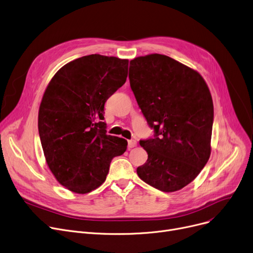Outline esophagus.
<instances>
[{
    "mask_svg": "<svg viewBox=\"0 0 253 253\" xmlns=\"http://www.w3.org/2000/svg\"><path fill=\"white\" fill-rule=\"evenodd\" d=\"M127 145H128V148H133L137 146V141L136 140H128L127 141Z\"/></svg>",
    "mask_w": 253,
    "mask_h": 253,
    "instance_id": "34e87169",
    "label": "esophagus"
}]
</instances>
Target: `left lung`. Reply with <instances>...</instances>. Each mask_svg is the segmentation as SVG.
Here are the masks:
<instances>
[{
	"label": "left lung",
	"mask_w": 253,
	"mask_h": 253,
	"mask_svg": "<svg viewBox=\"0 0 253 253\" xmlns=\"http://www.w3.org/2000/svg\"><path fill=\"white\" fill-rule=\"evenodd\" d=\"M129 84L154 137L141 140L147 151L140 179L162 192L190 184L211 156L213 103L200 74L174 59L150 54L129 62Z\"/></svg>",
	"instance_id": "obj_1"
}]
</instances>
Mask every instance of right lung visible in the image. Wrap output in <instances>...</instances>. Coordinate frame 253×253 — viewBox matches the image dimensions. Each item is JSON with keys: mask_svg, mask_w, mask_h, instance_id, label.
<instances>
[{"mask_svg": "<svg viewBox=\"0 0 253 253\" xmlns=\"http://www.w3.org/2000/svg\"><path fill=\"white\" fill-rule=\"evenodd\" d=\"M128 60L92 54L59 69L42 96L39 133L47 165L68 190L85 194L106 180L127 141L106 133L104 105L126 81Z\"/></svg>", "mask_w": 253, "mask_h": 253, "instance_id": "add662e5", "label": "right lung"}]
</instances>
